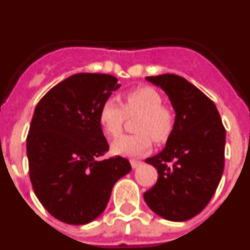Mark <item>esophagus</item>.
Here are the masks:
<instances>
[{"mask_svg":"<svg viewBox=\"0 0 250 250\" xmlns=\"http://www.w3.org/2000/svg\"><path fill=\"white\" fill-rule=\"evenodd\" d=\"M130 164H131L132 169H136V167H139L140 165H143V163L139 160H130Z\"/></svg>","mask_w":250,"mask_h":250,"instance_id":"34e87169","label":"esophagus"}]
</instances>
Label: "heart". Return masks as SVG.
<instances>
[{"label": "heart", "instance_id": "heart-1", "mask_svg": "<svg viewBox=\"0 0 250 250\" xmlns=\"http://www.w3.org/2000/svg\"><path fill=\"white\" fill-rule=\"evenodd\" d=\"M123 107L112 100H106L99 110V124L104 134L116 138L123 130L126 116L140 115L136 135H124L111 144L115 155L135 158L145 155L151 149V138L158 143L167 140L174 125L173 114L164 107L163 98L155 89L141 86L129 91L121 99Z\"/></svg>", "mask_w": 250, "mask_h": 250}]
</instances>
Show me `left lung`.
Returning a JSON list of instances; mask_svg holds the SVG:
<instances>
[{
  "mask_svg": "<svg viewBox=\"0 0 250 250\" xmlns=\"http://www.w3.org/2000/svg\"><path fill=\"white\" fill-rule=\"evenodd\" d=\"M146 80L167 95L175 121L164 149L145 160L159 178L144 200L161 218L185 222L207 207L219 185L225 129L213 101L184 77L164 74ZM170 161L173 164L167 166Z\"/></svg>",
  "mask_w": 250,
  "mask_h": 250,
  "instance_id": "left-lung-1",
  "label": "left lung"
}]
</instances>
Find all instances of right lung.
Returning <instances> with one entry per match:
<instances>
[{
  "label": "right lung",
  "mask_w": 250,
  "mask_h": 250,
  "mask_svg": "<svg viewBox=\"0 0 250 250\" xmlns=\"http://www.w3.org/2000/svg\"><path fill=\"white\" fill-rule=\"evenodd\" d=\"M119 87L111 75H72L35 109L26 145L30 179L37 199L60 222L81 225L96 219L115 183L131 170L121 156L100 160L109 144L99 110Z\"/></svg>",
  "instance_id": "1"
}]
</instances>
